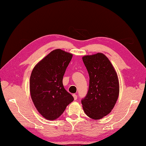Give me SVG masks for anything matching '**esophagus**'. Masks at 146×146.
Segmentation results:
<instances>
[{
    "mask_svg": "<svg viewBox=\"0 0 146 146\" xmlns=\"http://www.w3.org/2000/svg\"><path fill=\"white\" fill-rule=\"evenodd\" d=\"M73 97L74 98V100H76L77 99V95L76 94H73Z\"/></svg>",
    "mask_w": 146,
    "mask_h": 146,
    "instance_id": "1",
    "label": "esophagus"
}]
</instances>
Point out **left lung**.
I'll use <instances>...</instances> for the list:
<instances>
[{
	"mask_svg": "<svg viewBox=\"0 0 146 146\" xmlns=\"http://www.w3.org/2000/svg\"><path fill=\"white\" fill-rule=\"evenodd\" d=\"M90 82L86 97L82 100L86 115L101 119L113 109L119 95V82L116 71L108 58L101 52L83 56Z\"/></svg>",
	"mask_w": 146,
	"mask_h": 146,
	"instance_id": "8db88e82",
	"label": "left lung"
}]
</instances>
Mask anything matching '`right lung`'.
Listing matches in <instances>:
<instances>
[{
	"mask_svg": "<svg viewBox=\"0 0 146 146\" xmlns=\"http://www.w3.org/2000/svg\"><path fill=\"white\" fill-rule=\"evenodd\" d=\"M73 54L56 49L40 61L30 77V94L41 115L49 120L58 119L74 100L64 89L63 78Z\"/></svg>",
	"mask_w": 146,
	"mask_h": 146,
	"instance_id": "1",
	"label": "right lung"
}]
</instances>
